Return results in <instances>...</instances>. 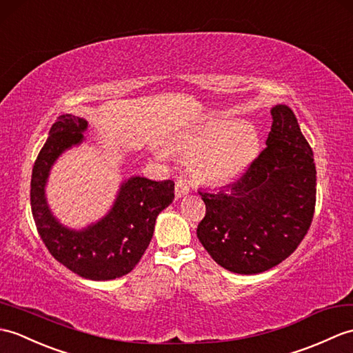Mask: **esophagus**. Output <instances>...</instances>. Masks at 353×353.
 <instances>
[{"label":"esophagus","instance_id":"obj_1","mask_svg":"<svg viewBox=\"0 0 353 353\" xmlns=\"http://www.w3.org/2000/svg\"><path fill=\"white\" fill-rule=\"evenodd\" d=\"M174 192H176V199H182V196L190 194V186H188L185 182H182V180H179V182H176V186H174Z\"/></svg>","mask_w":353,"mask_h":353}]
</instances>
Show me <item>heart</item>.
I'll return each instance as SVG.
<instances>
[{"instance_id": "b5f03b06", "label": "heart", "mask_w": 353, "mask_h": 353, "mask_svg": "<svg viewBox=\"0 0 353 353\" xmlns=\"http://www.w3.org/2000/svg\"><path fill=\"white\" fill-rule=\"evenodd\" d=\"M180 150L192 157L194 176L203 183L225 185L239 177L259 150V135L248 123L214 120L179 141Z\"/></svg>"}]
</instances>
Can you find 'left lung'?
<instances>
[{
  "label": "left lung",
  "instance_id": "obj_1",
  "mask_svg": "<svg viewBox=\"0 0 353 353\" xmlns=\"http://www.w3.org/2000/svg\"><path fill=\"white\" fill-rule=\"evenodd\" d=\"M266 147L237 182L200 190L206 215L196 237L219 266L260 274L298 248L316 206V163L288 105H275Z\"/></svg>",
  "mask_w": 353,
  "mask_h": 353
}]
</instances>
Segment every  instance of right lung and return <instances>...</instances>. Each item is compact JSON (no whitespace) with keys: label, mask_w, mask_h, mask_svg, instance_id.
Listing matches in <instances>:
<instances>
[{"label":"right lung","mask_w":353,"mask_h":353,"mask_svg":"<svg viewBox=\"0 0 353 353\" xmlns=\"http://www.w3.org/2000/svg\"><path fill=\"white\" fill-rule=\"evenodd\" d=\"M87 121L63 114L32 167L31 212L45 247L52 257L77 275L93 281L116 280L132 270L152 241L154 223L174 199L173 180L130 177L123 182L114 206L101 221L83 230L61 225L49 210L45 185L60 154L81 144Z\"/></svg>","instance_id":"right-lung-1"}]
</instances>
